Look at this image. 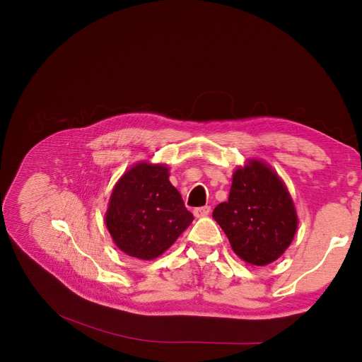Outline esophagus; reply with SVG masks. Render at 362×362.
<instances>
[{
    "label": "esophagus",
    "instance_id": "1",
    "mask_svg": "<svg viewBox=\"0 0 362 362\" xmlns=\"http://www.w3.org/2000/svg\"><path fill=\"white\" fill-rule=\"evenodd\" d=\"M210 211H211V208L208 206V205H205V206H198V208H195L194 210V214H195V217H206L208 214H210Z\"/></svg>",
    "mask_w": 362,
    "mask_h": 362
}]
</instances>
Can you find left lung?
<instances>
[{
	"instance_id": "obj_1",
	"label": "left lung",
	"mask_w": 362,
	"mask_h": 362,
	"mask_svg": "<svg viewBox=\"0 0 362 362\" xmlns=\"http://www.w3.org/2000/svg\"><path fill=\"white\" fill-rule=\"evenodd\" d=\"M213 218L236 255L254 265L276 261L288 250L298 226L286 186L257 160L235 171L229 201L214 208Z\"/></svg>"
}]
</instances>
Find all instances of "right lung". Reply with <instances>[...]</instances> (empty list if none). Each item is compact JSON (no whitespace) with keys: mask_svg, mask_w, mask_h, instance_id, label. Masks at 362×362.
Here are the masks:
<instances>
[{"mask_svg":"<svg viewBox=\"0 0 362 362\" xmlns=\"http://www.w3.org/2000/svg\"><path fill=\"white\" fill-rule=\"evenodd\" d=\"M182 195L164 165L141 163L114 186L105 214L108 232L119 248L139 259H154L168 250L192 223Z\"/></svg>","mask_w":362,"mask_h":362,"instance_id":"1","label":"right lung"}]
</instances>
